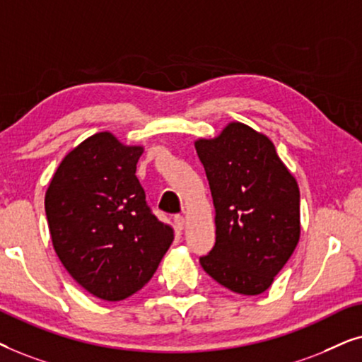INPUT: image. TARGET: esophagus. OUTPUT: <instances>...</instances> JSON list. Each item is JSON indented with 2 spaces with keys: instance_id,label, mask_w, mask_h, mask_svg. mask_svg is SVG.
I'll use <instances>...</instances> for the list:
<instances>
[{
  "instance_id": "esophagus-1",
  "label": "esophagus",
  "mask_w": 362,
  "mask_h": 362,
  "mask_svg": "<svg viewBox=\"0 0 362 362\" xmlns=\"http://www.w3.org/2000/svg\"><path fill=\"white\" fill-rule=\"evenodd\" d=\"M173 221H175V226H177L178 230H184V226H185V216L175 215V218H173Z\"/></svg>"
}]
</instances>
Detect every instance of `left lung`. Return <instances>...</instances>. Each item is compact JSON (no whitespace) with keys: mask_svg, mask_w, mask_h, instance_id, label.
I'll list each match as a JSON object with an SVG mask.
<instances>
[{"mask_svg":"<svg viewBox=\"0 0 362 362\" xmlns=\"http://www.w3.org/2000/svg\"><path fill=\"white\" fill-rule=\"evenodd\" d=\"M215 206V247L202 268L228 290L262 295L300 242V189L267 136L230 122L199 139Z\"/></svg>","mask_w":362,"mask_h":362,"instance_id":"left-lung-1","label":"left lung"}]
</instances>
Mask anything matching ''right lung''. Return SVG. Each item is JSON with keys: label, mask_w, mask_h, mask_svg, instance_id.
<instances>
[{"label": "right lung", "mask_w": 362, "mask_h": 362, "mask_svg": "<svg viewBox=\"0 0 362 362\" xmlns=\"http://www.w3.org/2000/svg\"><path fill=\"white\" fill-rule=\"evenodd\" d=\"M141 146L99 132L72 148L46 190L52 247L90 295L120 301L146 286L173 242L136 177Z\"/></svg>", "instance_id": "add662e5"}]
</instances>
